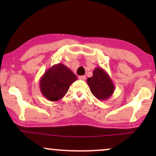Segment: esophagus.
<instances>
[{
    "instance_id": "esophagus-1",
    "label": "esophagus",
    "mask_w": 156,
    "mask_h": 156,
    "mask_svg": "<svg viewBox=\"0 0 156 156\" xmlns=\"http://www.w3.org/2000/svg\"><path fill=\"white\" fill-rule=\"evenodd\" d=\"M79 78L80 80H81V81H85L86 80V76L85 75H81V76H79Z\"/></svg>"
}]
</instances>
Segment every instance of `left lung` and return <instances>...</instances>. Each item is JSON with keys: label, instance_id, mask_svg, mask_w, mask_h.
Wrapping results in <instances>:
<instances>
[{"label": "left lung", "instance_id": "8db88e82", "mask_svg": "<svg viewBox=\"0 0 156 156\" xmlns=\"http://www.w3.org/2000/svg\"><path fill=\"white\" fill-rule=\"evenodd\" d=\"M87 83L94 97L100 100H106L113 94L115 86L108 74L104 69L97 67L93 76L88 78Z\"/></svg>", "mask_w": 156, "mask_h": 156}]
</instances>
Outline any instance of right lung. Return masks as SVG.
<instances>
[{
    "label": "right lung",
    "mask_w": 156,
    "mask_h": 156,
    "mask_svg": "<svg viewBox=\"0 0 156 156\" xmlns=\"http://www.w3.org/2000/svg\"><path fill=\"white\" fill-rule=\"evenodd\" d=\"M76 80L77 76L68 67L62 63L56 64L41 78V92L50 101H58L66 94L71 84Z\"/></svg>",
    "instance_id": "add662e5"
}]
</instances>
